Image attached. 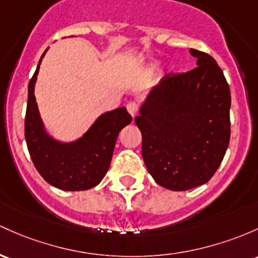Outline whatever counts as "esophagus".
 Listing matches in <instances>:
<instances>
[{"label":"esophagus","mask_w":258,"mask_h":258,"mask_svg":"<svg viewBox=\"0 0 258 258\" xmlns=\"http://www.w3.org/2000/svg\"><path fill=\"white\" fill-rule=\"evenodd\" d=\"M126 107H127V111L130 112V115H131L132 117H135V116L137 115L138 105L135 103V101H130V103L126 105Z\"/></svg>","instance_id":"34e87169"}]
</instances>
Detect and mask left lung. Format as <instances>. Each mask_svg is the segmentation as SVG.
<instances>
[{"label": "left lung", "instance_id": "1", "mask_svg": "<svg viewBox=\"0 0 258 258\" xmlns=\"http://www.w3.org/2000/svg\"><path fill=\"white\" fill-rule=\"evenodd\" d=\"M197 67L166 75L140 106L135 122L142 157L155 182L186 191L208 182L230 140V89L208 53L189 49Z\"/></svg>", "mask_w": 258, "mask_h": 258}]
</instances>
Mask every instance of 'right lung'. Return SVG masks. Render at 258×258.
Instances as JSON below:
<instances>
[{"label":"right lung","mask_w":258,"mask_h":258,"mask_svg":"<svg viewBox=\"0 0 258 258\" xmlns=\"http://www.w3.org/2000/svg\"><path fill=\"white\" fill-rule=\"evenodd\" d=\"M41 55L28 86L25 141L34 166L46 182L63 191H86L104 179L111 163L117 136L132 117L126 107L101 114L92 126L72 142H62L47 132L36 104L35 83Z\"/></svg>","instance_id":"obj_1"}]
</instances>
